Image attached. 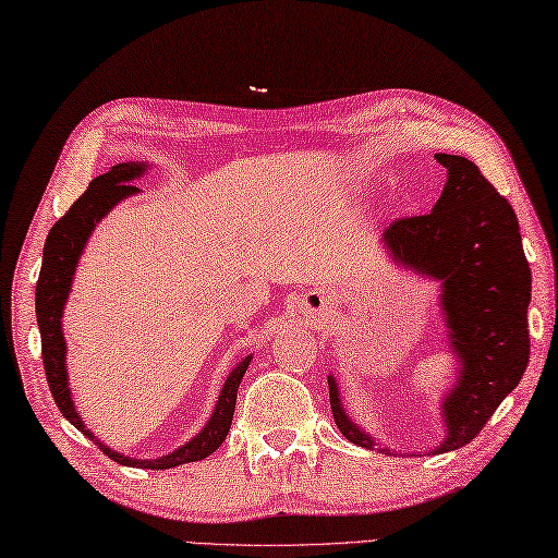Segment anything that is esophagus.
I'll list each match as a JSON object with an SVG mask.
<instances>
[{"mask_svg":"<svg viewBox=\"0 0 558 558\" xmlns=\"http://www.w3.org/2000/svg\"><path fill=\"white\" fill-rule=\"evenodd\" d=\"M332 308V296L328 291H308L301 301V313L311 320H320Z\"/></svg>","mask_w":558,"mask_h":558,"instance_id":"34e87169","label":"esophagus"}]
</instances>
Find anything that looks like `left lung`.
Segmentation results:
<instances>
[{"mask_svg": "<svg viewBox=\"0 0 558 558\" xmlns=\"http://www.w3.org/2000/svg\"><path fill=\"white\" fill-rule=\"evenodd\" d=\"M435 160L449 174L435 208L396 218L384 240L401 265L442 281L445 318L461 376L445 396L447 437L435 451H451L481 433L527 369L532 271L508 198L466 157L437 153ZM328 386L340 433L354 445L384 451L347 417L332 376Z\"/></svg>", "mask_w": 558, "mask_h": 558, "instance_id": "8db88e82", "label": "left lung"}]
</instances>
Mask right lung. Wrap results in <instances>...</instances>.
Masks as SVG:
<instances>
[{
  "label": "right lung",
  "instance_id": "obj_1",
  "mask_svg": "<svg viewBox=\"0 0 558 558\" xmlns=\"http://www.w3.org/2000/svg\"><path fill=\"white\" fill-rule=\"evenodd\" d=\"M145 170H148V165L145 162L113 165L109 172L94 177L87 186V192H84L77 202L68 208V214L50 228L46 247H44V265H40V275L36 283V318L40 328V354H44L46 378H48L50 393L60 408V413L65 415L82 435H87L92 442L104 451V454L113 461H119L123 466L172 469L180 464H189V461H202L223 445L230 423H233L240 378H243V374L247 372L252 356L240 360L235 369L228 374L211 420H208L206 427L192 439V442H186L184 447L172 451V454L155 461L131 459L109 447H104L99 439H94V435L80 420V413L75 410V405H72L70 388H68L65 340H62V330H60L62 308H65L72 275H75L82 247L87 245V238L94 230V226H97V220L101 216H107L111 206L119 204L121 198L138 192V189L129 182L135 180V177H141Z\"/></svg>",
  "mask_w": 558,
  "mask_h": 558
}]
</instances>
